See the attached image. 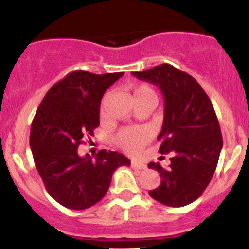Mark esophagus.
<instances>
[{
	"instance_id": "1",
	"label": "esophagus",
	"mask_w": 249,
	"mask_h": 249,
	"mask_svg": "<svg viewBox=\"0 0 249 249\" xmlns=\"http://www.w3.org/2000/svg\"><path fill=\"white\" fill-rule=\"evenodd\" d=\"M131 167L134 168V170H146L147 166L144 164V162L139 161H131Z\"/></svg>"
}]
</instances>
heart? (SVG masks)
I'll list each match as a JSON object with an SVG mask.
<instances>
[{"label":"heart","instance_id":"b5f03b06","mask_svg":"<svg viewBox=\"0 0 249 249\" xmlns=\"http://www.w3.org/2000/svg\"><path fill=\"white\" fill-rule=\"evenodd\" d=\"M127 90L131 93L134 104L142 102H150L154 104L157 101L156 92L146 83L128 85ZM150 137V131L146 128H124L116 136V142L127 153L134 154L141 151V148L148 142Z\"/></svg>","mask_w":249,"mask_h":249}]
</instances>
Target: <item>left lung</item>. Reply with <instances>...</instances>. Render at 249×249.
<instances>
[{
    "label": "left lung",
    "mask_w": 249,
    "mask_h": 249,
    "mask_svg": "<svg viewBox=\"0 0 249 249\" xmlns=\"http://www.w3.org/2000/svg\"><path fill=\"white\" fill-rule=\"evenodd\" d=\"M136 78L160 89L164 96V122L158 141L159 152L172 153L168 167L150 162L161 182L150 191L151 198L170 207H181L201 196L212 179L222 148L220 125L204 89L192 76L161 64Z\"/></svg>",
    "instance_id": "8db88e82"
}]
</instances>
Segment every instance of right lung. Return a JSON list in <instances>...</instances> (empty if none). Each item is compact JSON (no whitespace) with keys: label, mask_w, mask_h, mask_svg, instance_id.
I'll list each match as a JSON object with an SVG mask.
<instances>
[{"label":"right lung","mask_w":249,"mask_h":249,"mask_svg":"<svg viewBox=\"0 0 249 249\" xmlns=\"http://www.w3.org/2000/svg\"><path fill=\"white\" fill-rule=\"evenodd\" d=\"M124 72L95 75L76 70L50 88L30 130L34 161L48 193L62 206L85 210L101 201L118 167L130 166L124 154L105 150L78 154L83 138L99 126L102 97Z\"/></svg>","instance_id":"add662e5"}]
</instances>
